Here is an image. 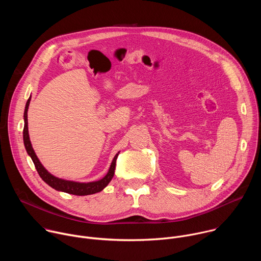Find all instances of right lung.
I'll use <instances>...</instances> for the list:
<instances>
[{"label":"right lung","mask_w":261,"mask_h":261,"mask_svg":"<svg viewBox=\"0 0 261 261\" xmlns=\"http://www.w3.org/2000/svg\"><path fill=\"white\" fill-rule=\"evenodd\" d=\"M30 101H31V97L28 99L27 106H25V110H24V128H23V141H24V146L25 149L28 151V153L31 155L35 167L39 173L40 177L51 188H53L56 191H60V192H64L70 195H75V196H87V195H92V194H96L98 192H101L112 180V178L114 177L115 174V168H116V161L117 158L119 155V153H117L112 162L111 168L108 172V174L100 180L98 181H93V182H88V184H81V182H74V181H69V180H64V179H60L57 178L55 176H53L52 174L44 168V166L41 164V162L39 161L38 156L35 153V150L33 149L31 140H30V136H29V128H28V110H29V106H30Z\"/></svg>","instance_id":"add662e5"}]
</instances>
